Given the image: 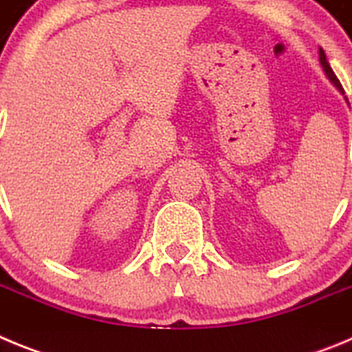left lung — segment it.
<instances>
[{"label":"left lung","mask_w":352,"mask_h":352,"mask_svg":"<svg viewBox=\"0 0 352 352\" xmlns=\"http://www.w3.org/2000/svg\"><path fill=\"white\" fill-rule=\"evenodd\" d=\"M319 61H321L322 70H324V74H326V76H328V79L331 80V82L335 84V88H337L338 91H340L342 95H344V89H342L340 80L337 79V76H335V72L331 70V67H329V63H328V60H326V54H324V51H322V49H319ZM346 100H347V98H346Z\"/></svg>","instance_id":"obj_1"}]
</instances>
